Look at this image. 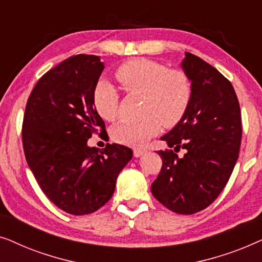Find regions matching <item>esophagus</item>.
Instances as JSON below:
<instances>
[{
    "instance_id": "obj_1",
    "label": "esophagus",
    "mask_w": 262,
    "mask_h": 262,
    "mask_svg": "<svg viewBox=\"0 0 262 262\" xmlns=\"http://www.w3.org/2000/svg\"><path fill=\"white\" fill-rule=\"evenodd\" d=\"M144 152H145L144 149H134V156H135V157L142 156Z\"/></svg>"
}]
</instances>
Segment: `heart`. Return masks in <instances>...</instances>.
Segmentation results:
<instances>
[{
    "mask_svg": "<svg viewBox=\"0 0 262 262\" xmlns=\"http://www.w3.org/2000/svg\"><path fill=\"white\" fill-rule=\"evenodd\" d=\"M117 80L127 94L143 95L139 120L119 124L113 139L120 144L139 148L159 132L161 124L174 126L187 112L192 99V83L182 70L146 58H134L116 71ZM93 103L107 121L118 118L119 94L110 82L100 81L93 93Z\"/></svg>",
    "mask_w": 262,
    "mask_h": 262,
    "instance_id": "1",
    "label": "heart"
}]
</instances>
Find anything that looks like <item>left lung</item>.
Masks as SVG:
<instances>
[{"instance_id": "left-lung-1", "label": "left lung", "mask_w": 262, "mask_h": 262, "mask_svg": "<svg viewBox=\"0 0 262 262\" xmlns=\"http://www.w3.org/2000/svg\"><path fill=\"white\" fill-rule=\"evenodd\" d=\"M181 68L192 83L191 103L161 139L186 154L157 151L162 168L151 193L173 212L192 214L211 205L227 185L238 159L242 123L235 89L216 68L189 52Z\"/></svg>"}]
</instances>
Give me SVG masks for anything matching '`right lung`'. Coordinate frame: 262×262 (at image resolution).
<instances>
[{
	"label": "right lung",
	"mask_w": 262,
	"mask_h": 262,
	"mask_svg": "<svg viewBox=\"0 0 262 262\" xmlns=\"http://www.w3.org/2000/svg\"><path fill=\"white\" fill-rule=\"evenodd\" d=\"M103 68L99 56L69 57L42 75L27 100L23 124L25 156L45 195L75 216L95 212L112 198L132 150L87 142L105 123L93 103Z\"/></svg>",
	"instance_id": "1"
}]
</instances>
